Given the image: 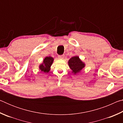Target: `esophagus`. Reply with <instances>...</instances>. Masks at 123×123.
Returning a JSON list of instances; mask_svg holds the SVG:
<instances>
[{
	"mask_svg": "<svg viewBox=\"0 0 123 123\" xmlns=\"http://www.w3.org/2000/svg\"><path fill=\"white\" fill-rule=\"evenodd\" d=\"M64 55L59 56V59H64Z\"/></svg>",
	"mask_w": 123,
	"mask_h": 123,
	"instance_id": "34e87169",
	"label": "esophagus"
}]
</instances>
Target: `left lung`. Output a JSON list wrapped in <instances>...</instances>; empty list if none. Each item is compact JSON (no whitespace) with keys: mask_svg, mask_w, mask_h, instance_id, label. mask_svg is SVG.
Instances as JSON below:
<instances>
[{"mask_svg":"<svg viewBox=\"0 0 123 123\" xmlns=\"http://www.w3.org/2000/svg\"><path fill=\"white\" fill-rule=\"evenodd\" d=\"M68 63L72 73L75 75L79 73L86 66L85 62H82L78 56H74L70 58L68 60Z\"/></svg>","mask_w":123,"mask_h":123,"instance_id":"left-lung-1","label":"left lung"}]
</instances>
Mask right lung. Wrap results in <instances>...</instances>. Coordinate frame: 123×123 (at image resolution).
Wrapping results in <instances>:
<instances>
[{
  "label": "right lung",
  "mask_w": 123,
  "mask_h": 123,
  "mask_svg": "<svg viewBox=\"0 0 123 123\" xmlns=\"http://www.w3.org/2000/svg\"><path fill=\"white\" fill-rule=\"evenodd\" d=\"M54 58L51 56H47L43 60V62L39 64V69L41 72L45 73L49 72L50 70V67L54 61Z\"/></svg>",
  "instance_id": "1"
}]
</instances>
